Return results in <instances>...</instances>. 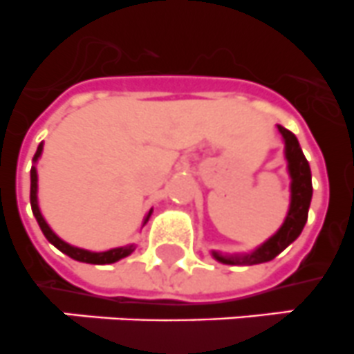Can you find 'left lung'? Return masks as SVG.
Here are the masks:
<instances>
[{
    "label": "left lung",
    "instance_id": "8db88e82",
    "mask_svg": "<svg viewBox=\"0 0 354 354\" xmlns=\"http://www.w3.org/2000/svg\"><path fill=\"white\" fill-rule=\"evenodd\" d=\"M279 132L282 133L286 145V160H288L289 178H291V203H289V212L286 215L284 224L280 225L279 231L272 238L264 241L263 245L250 254H240V256H225V254L212 252L218 263L224 264H259L268 263L273 257L279 256L288 245H291L296 238L304 231V225L308 216V206L312 199V174L310 165L305 158L304 151L300 148V142L292 132L284 129L282 125H277Z\"/></svg>",
    "mask_w": 354,
    "mask_h": 354
}]
</instances>
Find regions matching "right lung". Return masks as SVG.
Returning a JSON list of instances; mask_svg holds the SVG:
<instances>
[{"mask_svg":"<svg viewBox=\"0 0 354 354\" xmlns=\"http://www.w3.org/2000/svg\"><path fill=\"white\" fill-rule=\"evenodd\" d=\"M42 149H44V142H40L37 148V153L33 157V165H31V190H30V203H31V209H33V215L37 218L38 225L42 229L44 236L49 240V243H53L54 247L62 250L63 254H66L68 257L75 261H81V263H90V264H111V263H116V261L123 259V257L130 256V254L136 250V245H127V247H118V248H111V250H106V252H90V250H84V248H79V247H72L68 245L66 241H63L62 238L56 236L54 234L53 229L49 227V224L46 222V218L42 216L40 213V208H38V197H37V190H38V174H37V167H35V162L40 158L42 155ZM151 212L153 209H149L145 216V222L149 221V216H151Z\"/></svg>","mask_w":354,"mask_h":354,"instance_id":"add662e5","label":"right lung"}]
</instances>
